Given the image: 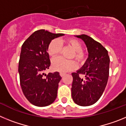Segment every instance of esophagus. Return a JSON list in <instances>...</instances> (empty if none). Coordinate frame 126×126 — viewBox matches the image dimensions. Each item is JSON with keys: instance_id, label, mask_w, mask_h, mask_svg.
<instances>
[{"instance_id": "esophagus-1", "label": "esophagus", "mask_w": 126, "mask_h": 126, "mask_svg": "<svg viewBox=\"0 0 126 126\" xmlns=\"http://www.w3.org/2000/svg\"><path fill=\"white\" fill-rule=\"evenodd\" d=\"M64 75H65V73H60V76H61V77H63Z\"/></svg>"}]
</instances>
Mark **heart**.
<instances>
[{"label":"heart","instance_id":"obj_1","mask_svg":"<svg viewBox=\"0 0 126 126\" xmlns=\"http://www.w3.org/2000/svg\"><path fill=\"white\" fill-rule=\"evenodd\" d=\"M65 43L74 50L71 58H74L80 65H82L87 59V54L83 50V46L78 40L74 38L67 39ZM62 45L59 40H53L48 46L47 51L50 56L55 57L61 52ZM53 70L61 73H66L74 70L77 67V63L73 60H67L62 57L54 59L52 64Z\"/></svg>","mask_w":126,"mask_h":126}]
</instances>
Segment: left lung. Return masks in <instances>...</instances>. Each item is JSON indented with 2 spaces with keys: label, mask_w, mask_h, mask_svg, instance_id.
Listing matches in <instances>:
<instances>
[{
  "label": "left lung",
  "mask_w": 126,
  "mask_h": 126,
  "mask_svg": "<svg viewBox=\"0 0 126 126\" xmlns=\"http://www.w3.org/2000/svg\"><path fill=\"white\" fill-rule=\"evenodd\" d=\"M76 36L84 41L89 54L82 68L72 73V98L78 105L90 106L98 100L106 87L110 57L106 48L92 38L86 34ZM80 75H84V78Z\"/></svg>",
  "instance_id": "left-lung-1"
}]
</instances>
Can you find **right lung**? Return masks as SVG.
Wrapping results in <instances>:
<instances>
[{
    "mask_svg": "<svg viewBox=\"0 0 126 126\" xmlns=\"http://www.w3.org/2000/svg\"><path fill=\"white\" fill-rule=\"evenodd\" d=\"M63 35L37 30L22 45L18 66L20 85L25 97L35 106H48L57 98L62 78L59 73H50L44 78L43 72L50 65L48 46L52 40Z\"/></svg>",
    "mask_w": 126,
    "mask_h": 126,
    "instance_id": "obj_1",
    "label": "right lung"
}]
</instances>
